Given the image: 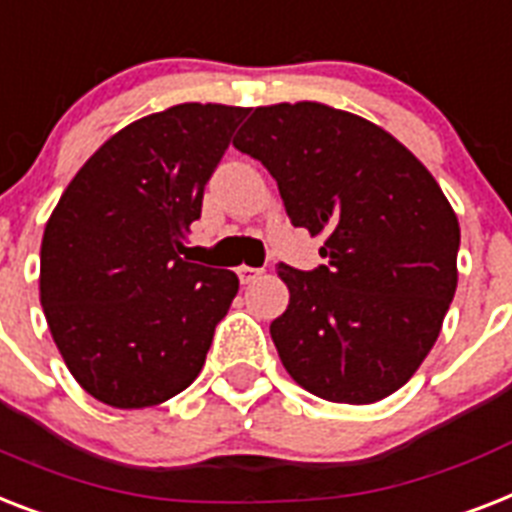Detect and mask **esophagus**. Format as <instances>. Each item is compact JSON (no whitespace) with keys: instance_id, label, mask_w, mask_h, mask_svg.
Here are the masks:
<instances>
[{"instance_id":"obj_1","label":"esophagus","mask_w":512,"mask_h":512,"mask_svg":"<svg viewBox=\"0 0 512 512\" xmlns=\"http://www.w3.org/2000/svg\"><path fill=\"white\" fill-rule=\"evenodd\" d=\"M236 273H239V281H242V284H252L255 278L263 276V270L249 268V265H239V270H236Z\"/></svg>"}]
</instances>
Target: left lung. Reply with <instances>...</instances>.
<instances>
[{"instance_id":"obj_1","label":"left lung","mask_w":512,"mask_h":512,"mask_svg":"<svg viewBox=\"0 0 512 512\" xmlns=\"http://www.w3.org/2000/svg\"><path fill=\"white\" fill-rule=\"evenodd\" d=\"M234 147L276 178L326 265H278L289 289L270 336L315 397L371 405L405 386L458 289V215L418 157L371 120L321 102L255 107Z\"/></svg>"}]
</instances>
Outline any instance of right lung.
<instances>
[{"label": "right lung", "mask_w": 512, "mask_h": 512, "mask_svg": "<svg viewBox=\"0 0 512 512\" xmlns=\"http://www.w3.org/2000/svg\"><path fill=\"white\" fill-rule=\"evenodd\" d=\"M249 107L184 102L120 128L83 162L41 239L39 297L83 392L118 410L199 376L239 292L234 270L186 263L202 194Z\"/></svg>", "instance_id": "1"}]
</instances>
